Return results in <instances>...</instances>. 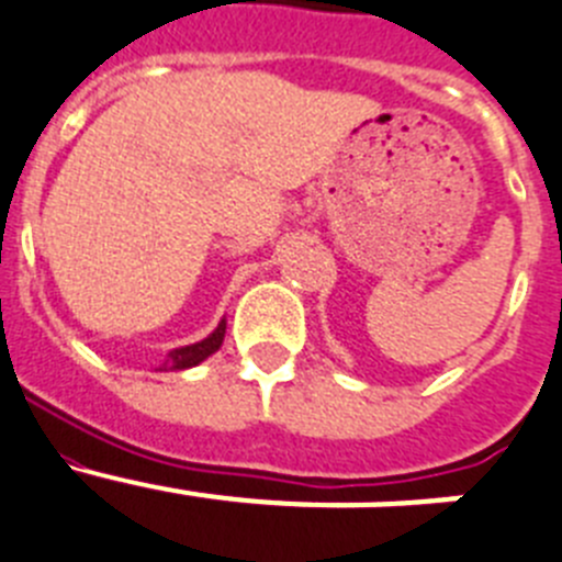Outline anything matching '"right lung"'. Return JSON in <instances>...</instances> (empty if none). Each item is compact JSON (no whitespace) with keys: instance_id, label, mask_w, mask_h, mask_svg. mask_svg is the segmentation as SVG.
Wrapping results in <instances>:
<instances>
[{"instance_id":"obj_1","label":"right lung","mask_w":562,"mask_h":562,"mask_svg":"<svg viewBox=\"0 0 562 562\" xmlns=\"http://www.w3.org/2000/svg\"><path fill=\"white\" fill-rule=\"evenodd\" d=\"M223 336H226V319H223L221 325H217V328L206 336V339L194 341V345H187V348L169 350V356H166V362H164V370L194 368V364H200L203 359H209L214 350H221Z\"/></svg>"}]
</instances>
